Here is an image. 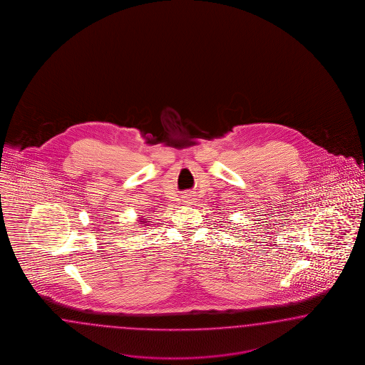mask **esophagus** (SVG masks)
Segmentation results:
<instances>
[{
	"instance_id": "obj_1",
	"label": "esophagus",
	"mask_w": 365,
	"mask_h": 365,
	"mask_svg": "<svg viewBox=\"0 0 365 365\" xmlns=\"http://www.w3.org/2000/svg\"><path fill=\"white\" fill-rule=\"evenodd\" d=\"M186 203H187V205H191V203H192V202H194V200H192V195H186Z\"/></svg>"
}]
</instances>
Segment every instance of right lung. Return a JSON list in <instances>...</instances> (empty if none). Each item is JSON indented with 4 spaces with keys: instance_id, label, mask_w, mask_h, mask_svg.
<instances>
[{
    "instance_id": "add662e5",
    "label": "right lung",
    "mask_w": 365,
    "mask_h": 365,
    "mask_svg": "<svg viewBox=\"0 0 365 365\" xmlns=\"http://www.w3.org/2000/svg\"><path fill=\"white\" fill-rule=\"evenodd\" d=\"M138 223H140V226H148L150 221H147V218H144V217H140Z\"/></svg>"
}]
</instances>
